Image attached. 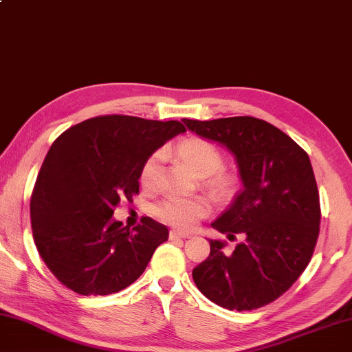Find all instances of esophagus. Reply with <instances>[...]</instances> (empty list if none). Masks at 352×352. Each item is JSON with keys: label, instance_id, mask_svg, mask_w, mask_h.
Instances as JSON below:
<instances>
[{"label": "esophagus", "instance_id": "1", "mask_svg": "<svg viewBox=\"0 0 352 352\" xmlns=\"http://www.w3.org/2000/svg\"><path fill=\"white\" fill-rule=\"evenodd\" d=\"M177 237H182V239H186V237H190V234L186 231H179V230H171L170 231V239H177Z\"/></svg>", "mask_w": 352, "mask_h": 352}]
</instances>
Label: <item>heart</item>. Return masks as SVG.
I'll list each match as a JSON object with an SVG mask.
<instances>
[{
    "label": "heart",
    "mask_w": 352,
    "mask_h": 352,
    "mask_svg": "<svg viewBox=\"0 0 352 352\" xmlns=\"http://www.w3.org/2000/svg\"><path fill=\"white\" fill-rule=\"evenodd\" d=\"M176 153L186 162V165L198 176H210V182L221 190H230L234 186V179L226 173H220L223 166V154L208 140L187 138L176 146ZM162 153L149 155L142 166L140 181L144 187H153L159 179L162 164ZM210 203L204 197H181V195H166L154 204L153 212L160 221L179 230H190L209 212Z\"/></svg>",
    "instance_id": "1"
}]
</instances>
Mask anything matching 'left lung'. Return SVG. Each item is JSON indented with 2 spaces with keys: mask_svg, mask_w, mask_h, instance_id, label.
Listing matches in <instances>:
<instances>
[{
  "mask_svg": "<svg viewBox=\"0 0 352 352\" xmlns=\"http://www.w3.org/2000/svg\"><path fill=\"white\" fill-rule=\"evenodd\" d=\"M199 137L236 155L244 187L212 226L231 255L210 239L209 256L193 269L197 288L228 310H255L286 293L310 263L320 234V193L308 154L272 124L252 116L184 120Z\"/></svg>",
  "mask_w": 352,
  "mask_h": 352,
  "instance_id": "left-lung-1",
  "label": "left lung"
}]
</instances>
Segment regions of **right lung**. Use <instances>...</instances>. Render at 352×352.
Listing matches in <instances>:
<instances>
[{
	"label": "right lung",
	"instance_id": "obj_1",
	"mask_svg": "<svg viewBox=\"0 0 352 352\" xmlns=\"http://www.w3.org/2000/svg\"><path fill=\"white\" fill-rule=\"evenodd\" d=\"M184 132L179 121L105 115L72 126L53 142L30 214L37 252L66 288L108 296L144 272L168 230L149 217L131 230L111 215L120 201L138 195L146 159Z\"/></svg>",
	"mask_w": 352,
	"mask_h": 352
}]
</instances>
